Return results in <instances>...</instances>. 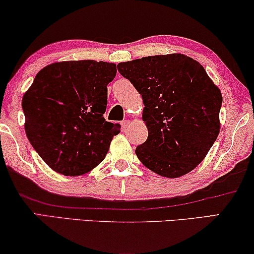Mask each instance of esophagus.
<instances>
[{"instance_id":"34e87169","label":"esophagus","mask_w":254,"mask_h":254,"mask_svg":"<svg viewBox=\"0 0 254 254\" xmlns=\"http://www.w3.org/2000/svg\"><path fill=\"white\" fill-rule=\"evenodd\" d=\"M130 126V121L129 120H124L121 121V129H123L124 131L128 129V127Z\"/></svg>"}]
</instances>
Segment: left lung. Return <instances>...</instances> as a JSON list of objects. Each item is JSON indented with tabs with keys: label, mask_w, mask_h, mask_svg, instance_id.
<instances>
[{
	"label": "left lung",
	"mask_w": 254,
	"mask_h": 254,
	"mask_svg": "<svg viewBox=\"0 0 254 254\" xmlns=\"http://www.w3.org/2000/svg\"><path fill=\"white\" fill-rule=\"evenodd\" d=\"M142 96L148 138L135 154L159 176L177 178L206 157L220 133L222 95L204 68L183 54L120 62Z\"/></svg>",
	"instance_id": "8db88e82"
}]
</instances>
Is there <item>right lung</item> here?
Here are the masks:
<instances>
[{"label":"right lung","instance_id":"add662e5","mask_svg":"<svg viewBox=\"0 0 254 254\" xmlns=\"http://www.w3.org/2000/svg\"><path fill=\"white\" fill-rule=\"evenodd\" d=\"M117 65L82 60L52 64L38 72L23 97L25 131L54 171L79 176L102 163L120 126L104 119L107 84Z\"/></svg>","mask_w":254,"mask_h":254}]
</instances>
